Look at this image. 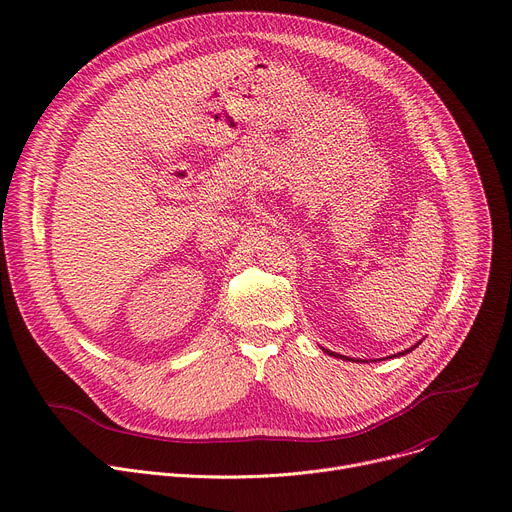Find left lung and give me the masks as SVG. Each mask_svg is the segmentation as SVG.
Masks as SVG:
<instances>
[{
	"instance_id": "1",
	"label": "left lung",
	"mask_w": 512,
	"mask_h": 512,
	"mask_svg": "<svg viewBox=\"0 0 512 512\" xmlns=\"http://www.w3.org/2000/svg\"><path fill=\"white\" fill-rule=\"evenodd\" d=\"M414 347H418V345H414ZM414 347H410V349H406V351H402V353H400V355H404V353H410V351H412V349H414ZM329 353H331V355H335V353H333V351H329ZM335 357H337V355H335ZM341 357H343V355H341ZM343 359H347V357H343Z\"/></svg>"
}]
</instances>
